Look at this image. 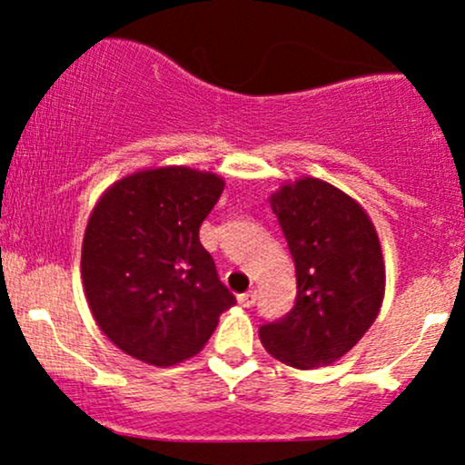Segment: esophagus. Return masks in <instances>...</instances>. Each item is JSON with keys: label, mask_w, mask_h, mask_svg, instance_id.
I'll list each match as a JSON object with an SVG mask.
<instances>
[{"label": "esophagus", "mask_w": 465, "mask_h": 465, "mask_svg": "<svg viewBox=\"0 0 465 465\" xmlns=\"http://www.w3.org/2000/svg\"><path fill=\"white\" fill-rule=\"evenodd\" d=\"M258 300V295H255V291H249V292H242V295H238V303L244 308H251Z\"/></svg>", "instance_id": "esophagus-1"}]
</instances>
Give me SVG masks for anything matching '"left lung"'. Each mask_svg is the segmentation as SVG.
Wrapping results in <instances>:
<instances>
[{"label": "left lung", "mask_w": 465, "mask_h": 465, "mask_svg": "<svg viewBox=\"0 0 465 465\" xmlns=\"http://www.w3.org/2000/svg\"><path fill=\"white\" fill-rule=\"evenodd\" d=\"M271 207L295 262L297 297L291 312L260 325V341L297 370L332 365L381 312V240L359 203L322 179L282 185Z\"/></svg>", "instance_id": "1"}]
</instances>
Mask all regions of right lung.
<instances>
[{"instance_id": "1", "label": "right lung", "mask_w": 465, "mask_h": 465, "mask_svg": "<svg viewBox=\"0 0 465 465\" xmlns=\"http://www.w3.org/2000/svg\"><path fill=\"white\" fill-rule=\"evenodd\" d=\"M223 188L214 173L165 165L120 179L95 203L80 258L84 295L100 330L133 359H190L236 303L199 240Z\"/></svg>"}]
</instances>
